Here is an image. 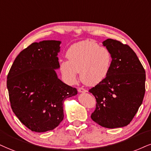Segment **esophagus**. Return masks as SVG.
Returning <instances> with one entry per match:
<instances>
[{
    "instance_id": "34e87169",
    "label": "esophagus",
    "mask_w": 151,
    "mask_h": 151,
    "mask_svg": "<svg viewBox=\"0 0 151 151\" xmlns=\"http://www.w3.org/2000/svg\"><path fill=\"white\" fill-rule=\"evenodd\" d=\"M78 91L79 92H81V93H83V92H87V90H85V89L83 88V87H79V88L78 89Z\"/></svg>"
}]
</instances>
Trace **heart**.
Here are the masks:
<instances>
[{"instance_id": "obj_1", "label": "heart", "mask_w": 151, "mask_h": 151, "mask_svg": "<svg viewBox=\"0 0 151 151\" xmlns=\"http://www.w3.org/2000/svg\"><path fill=\"white\" fill-rule=\"evenodd\" d=\"M68 60L59 64L63 78L69 84H74L80 76L82 82L88 86L101 83L109 73L111 55L107 48L96 42L85 40L73 45L66 54Z\"/></svg>"}]
</instances>
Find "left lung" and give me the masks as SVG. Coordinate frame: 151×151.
<instances>
[{
    "label": "left lung",
    "instance_id": "1",
    "mask_svg": "<svg viewBox=\"0 0 151 151\" xmlns=\"http://www.w3.org/2000/svg\"><path fill=\"white\" fill-rule=\"evenodd\" d=\"M102 43L112 61L106 78L89 90L96 101L91 118L102 127H122L130 123L142 104L146 71L129 45L111 38Z\"/></svg>",
    "mask_w": 151,
    "mask_h": 151
}]
</instances>
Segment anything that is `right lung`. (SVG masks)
Masks as SVG:
<instances>
[{
  "label": "right lung",
  "instance_id": "obj_1",
  "mask_svg": "<svg viewBox=\"0 0 151 151\" xmlns=\"http://www.w3.org/2000/svg\"><path fill=\"white\" fill-rule=\"evenodd\" d=\"M60 41L33 42L19 54L7 77L12 111L36 132L52 130L64 119V101L77 94L57 78Z\"/></svg>",
  "mask_w": 151,
  "mask_h": 151
}]
</instances>
